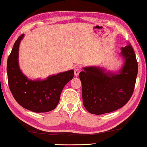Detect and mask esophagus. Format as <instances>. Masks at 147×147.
Instances as JSON below:
<instances>
[{
    "label": "esophagus",
    "instance_id": "1",
    "mask_svg": "<svg viewBox=\"0 0 147 147\" xmlns=\"http://www.w3.org/2000/svg\"><path fill=\"white\" fill-rule=\"evenodd\" d=\"M74 75L78 76L80 73V68L78 66H76L75 67V68H74Z\"/></svg>",
    "mask_w": 147,
    "mask_h": 147
}]
</instances>
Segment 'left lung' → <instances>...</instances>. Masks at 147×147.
Masks as SVG:
<instances>
[{"instance_id": "obj_1", "label": "left lung", "mask_w": 147, "mask_h": 147, "mask_svg": "<svg viewBox=\"0 0 147 147\" xmlns=\"http://www.w3.org/2000/svg\"><path fill=\"white\" fill-rule=\"evenodd\" d=\"M125 62L119 73H105L96 67H84L79 74L82 86L83 104L95 115L115 111L130 100L135 88L138 64L130 44L122 47Z\"/></svg>"}]
</instances>
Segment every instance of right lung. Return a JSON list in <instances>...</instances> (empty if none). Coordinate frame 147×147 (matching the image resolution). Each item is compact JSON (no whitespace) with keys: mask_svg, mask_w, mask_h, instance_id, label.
<instances>
[{"mask_svg":"<svg viewBox=\"0 0 147 147\" xmlns=\"http://www.w3.org/2000/svg\"><path fill=\"white\" fill-rule=\"evenodd\" d=\"M24 34L15 42L7 61L9 89L14 98L24 108L36 113L48 112L58 104L64 86L74 76L69 70L50 76L43 80H32L24 76L19 66V47Z\"/></svg>","mask_w":147,"mask_h":147,"instance_id":"right-lung-1","label":"right lung"}]
</instances>
